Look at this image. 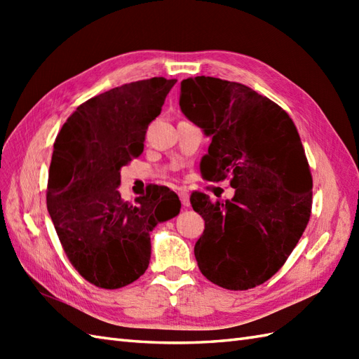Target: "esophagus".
<instances>
[{"mask_svg":"<svg viewBox=\"0 0 359 359\" xmlns=\"http://www.w3.org/2000/svg\"><path fill=\"white\" fill-rule=\"evenodd\" d=\"M179 197H180L182 205H184L185 208H188V207H189V196H188V193L182 191V193H179Z\"/></svg>","mask_w":359,"mask_h":359,"instance_id":"1","label":"esophagus"}]
</instances>
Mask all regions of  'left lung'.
Here are the masks:
<instances>
[{
	"mask_svg": "<svg viewBox=\"0 0 359 359\" xmlns=\"http://www.w3.org/2000/svg\"><path fill=\"white\" fill-rule=\"evenodd\" d=\"M179 103L211 137L203 179L230 177L236 188L225 202L191 194L205 220L194 247L199 270L226 290L261 285L285 264L310 219L313 180L301 137L279 104L236 81L187 79Z\"/></svg>",
	"mask_w": 359,
	"mask_h": 359,
	"instance_id": "left-lung-1",
	"label": "left lung"
}]
</instances>
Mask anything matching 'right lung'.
Returning a JSON list of instances; mask_svg holds the SVG:
<instances>
[{
  "label": "right lung",
  "instance_id": "1",
  "mask_svg": "<svg viewBox=\"0 0 359 359\" xmlns=\"http://www.w3.org/2000/svg\"><path fill=\"white\" fill-rule=\"evenodd\" d=\"M175 81H133L89 98L53 143L48 211L69 262L95 287L116 290L139 279L149 265V233L180 211L166 187L134 203L117 189L121 166L143 152L148 125Z\"/></svg>",
  "mask_w": 359,
  "mask_h": 359
}]
</instances>
